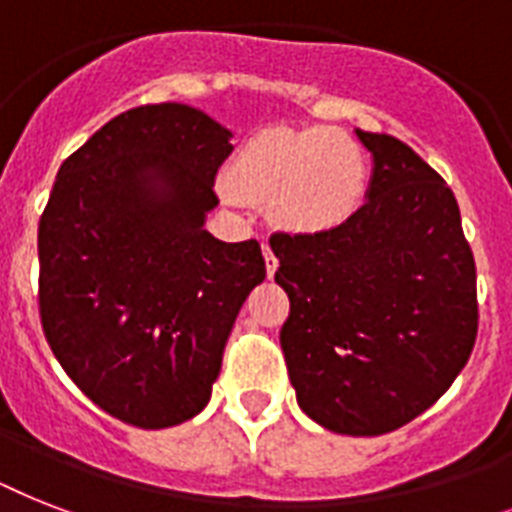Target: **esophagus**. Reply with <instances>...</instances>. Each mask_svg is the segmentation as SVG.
<instances>
[{"instance_id": "esophagus-1", "label": "esophagus", "mask_w": 512, "mask_h": 512, "mask_svg": "<svg viewBox=\"0 0 512 512\" xmlns=\"http://www.w3.org/2000/svg\"><path fill=\"white\" fill-rule=\"evenodd\" d=\"M263 257H265V271H268V279L273 273L279 271V257L273 255V249L268 247V241H263Z\"/></svg>"}]
</instances>
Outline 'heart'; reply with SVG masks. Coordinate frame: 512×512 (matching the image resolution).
Returning <instances> with one entry per match:
<instances>
[{
	"instance_id": "heart-1",
	"label": "heart",
	"mask_w": 512,
	"mask_h": 512,
	"mask_svg": "<svg viewBox=\"0 0 512 512\" xmlns=\"http://www.w3.org/2000/svg\"><path fill=\"white\" fill-rule=\"evenodd\" d=\"M364 151L332 127H273L247 138L228 164L236 196L271 207L273 223L295 236H324L364 204Z\"/></svg>"
}]
</instances>
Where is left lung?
Listing matches in <instances>:
<instances>
[{
	"instance_id": "1",
	"label": "left lung",
	"mask_w": 512,
	"mask_h": 512,
	"mask_svg": "<svg viewBox=\"0 0 512 512\" xmlns=\"http://www.w3.org/2000/svg\"><path fill=\"white\" fill-rule=\"evenodd\" d=\"M364 207L324 236L276 233L281 350L297 404L340 436H382L433 406L478 332L476 263L452 188L412 148L356 130Z\"/></svg>"
}]
</instances>
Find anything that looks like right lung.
<instances>
[{"label": "right lung", "mask_w": 512, "mask_h": 512, "mask_svg": "<svg viewBox=\"0 0 512 512\" xmlns=\"http://www.w3.org/2000/svg\"><path fill=\"white\" fill-rule=\"evenodd\" d=\"M231 138L183 103L130 108L60 164L39 220L44 337L84 396L135 428L207 406L233 321L265 279L255 239L204 231Z\"/></svg>", "instance_id": "add662e5"}]
</instances>
